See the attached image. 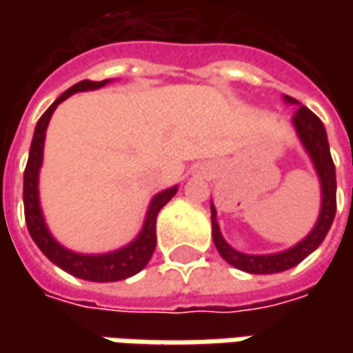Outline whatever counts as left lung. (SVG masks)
<instances>
[{
  "label": "left lung",
  "instance_id": "left-lung-1",
  "mask_svg": "<svg viewBox=\"0 0 353 353\" xmlns=\"http://www.w3.org/2000/svg\"><path fill=\"white\" fill-rule=\"evenodd\" d=\"M285 102L299 103L291 96H285ZM292 125L296 129L301 143L305 145L306 153L310 157L320 179L322 206H320L319 222L312 228V232L303 241L292 245L291 250L269 253V255H250V253L234 250L222 237L220 225L216 222V208L212 204V237H214L216 250L228 263L234 265L239 271L253 273V275H271V273H281V271L291 269L319 248L334 222V216H336V167H334L332 155H330L326 129L322 125L319 116H314L306 105H299V110L292 116Z\"/></svg>",
  "mask_w": 353,
  "mask_h": 353
}]
</instances>
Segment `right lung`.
Instances as JSON below:
<instances>
[{"label":"right lung","instance_id":"right-lung-1","mask_svg":"<svg viewBox=\"0 0 353 353\" xmlns=\"http://www.w3.org/2000/svg\"><path fill=\"white\" fill-rule=\"evenodd\" d=\"M110 80H102V82L82 80L72 88L66 90L62 96H59V100L52 102V105L37 121L31 151H29V161L25 167V174H23L25 222H27V230L37 243V248L43 251L52 263L59 265L62 271L78 279H84V281H94V283H112V281L133 277L149 263L157 245V214L179 190L176 186H170L151 200L139 236L121 250L102 253V255H84V253H74V251L62 248L61 243L50 236L47 224H45V218H43V212H41V202H39V169L43 165V147H45V131L48 128V121H50L52 112L57 110V105L64 102L68 96H72L76 92L102 88Z\"/></svg>","mask_w":353,"mask_h":353}]
</instances>
